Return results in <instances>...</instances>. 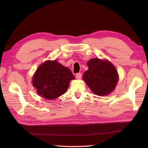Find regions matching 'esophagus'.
Listing matches in <instances>:
<instances>
[{
    "label": "esophagus",
    "mask_w": 148,
    "mask_h": 148,
    "mask_svg": "<svg viewBox=\"0 0 148 148\" xmlns=\"http://www.w3.org/2000/svg\"><path fill=\"white\" fill-rule=\"evenodd\" d=\"M82 73H77V74H76V78H77V79H80L82 78Z\"/></svg>",
    "instance_id": "esophagus-1"
}]
</instances>
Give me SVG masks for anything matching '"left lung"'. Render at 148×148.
<instances>
[{"label":"left lung","mask_w":148,"mask_h":148,"mask_svg":"<svg viewBox=\"0 0 148 148\" xmlns=\"http://www.w3.org/2000/svg\"><path fill=\"white\" fill-rule=\"evenodd\" d=\"M89 69L85 71L83 79L98 96H106L112 91L118 82V74L114 66L108 61L99 59L89 60Z\"/></svg>","instance_id":"left-lung-1"}]
</instances>
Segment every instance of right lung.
Masks as SVG:
<instances>
[{
  "mask_svg": "<svg viewBox=\"0 0 148 148\" xmlns=\"http://www.w3.org/2000/svg\"><path fill=\"white\" fill-rule=\"evenodd\" d=\"M74 79L69 69L56 60H47L36 71L33 84L39 95L51 100L64 94L70 81Z\"/></svg>",
  "mask_w": 148,
  "mask_h": 148,
  "instance_id": "right-lung-1",
  "label": "right lung"
}]
</instances>
